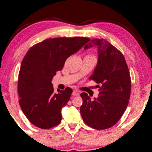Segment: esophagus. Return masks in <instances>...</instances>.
I'll return each instance as SVG.
<instances>
[{
	"label": "esophagus",
	"instance_id": "1",
	"mask_svg": "<svg viewBox=\"0 0 152 152\" xmlns=\"http://www.w3.org/2000/svg\"><path fill=\"white\" fill-rule=\"evenodd\" d=\"M80 94V93H79V92H78V91H76V90H74V92H73V93H72V95L74 96H78V95Z\"/></svg>",
	"mask_w": 152,
	"mask_h": 152
}]
</instances>
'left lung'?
<instances>
[{
    "mask_svg": "<svg viewBox=\"0 0 152 152\" xmlns=\"http://www.w3.org/2000/svg\"><path fill=\"white\" fill-rule=\"evenodd\" d=\"M93 46L97 48L98 62L89 79L100 84L99 93L91 99L82 92L80 111L88 126L102 130L114 126L124 114L130 98L131 77L124 56L115 46L106 39H94L84 48Z\"/></svg>",
    "mask_w": 152,
    "mask_h": 152,
    "instance_id": "8db88e82",
    "label": "left lung"
}]
</instances>
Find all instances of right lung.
<instances>
[{
    "label": "right lung",
    "instance_id": "obj_1",
    "mask_svg": "<svg viewBox=\"0 0 152 152\" xmlns=\"http://www.w3.org/2000/svg\"><path fill=\"white\" fill-rule=\"evenodd\" d=\"M86 37L50 38L32 46L22 60L18 79L19 105L28 120L42 129L57 126L72 90H57L51 83L66 60L90 41Z\"/></svg>",
    "mask_w": 152,
    "mask_h": 152
}]
</instances>
